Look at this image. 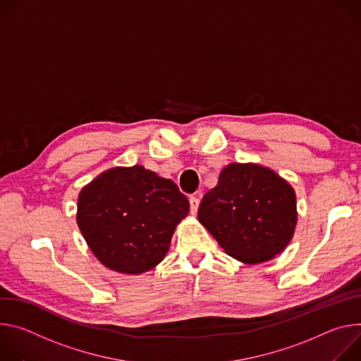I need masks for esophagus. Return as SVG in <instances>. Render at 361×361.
<instances>
[{"label": "esophagus", "instance_id": "esophagus-1", "mask_svg": "<svg viewBox=\"0 0 361 361\" xmlns=\"http://www.w3.org/2000/svg\"><path fill=\"white\" fill-rule=\"evenodd\" d=\"M189 207H190V214L196 215L197 208H199V199L196 196H190L189 197Z\"/></svg>", "mask_w": 361, "mask_h": 361}]
</instances>
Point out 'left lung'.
I'll return each mask as SVG.
<instances>
[{
    "label": "left lung",
    "mask_w": 361,
    "mask_h": 361,
    "mask_svg": "<svg viewBox=\"0 0 361 361\" xmlns=\"http://www.w3.org/2000/svg\"><path fill=\"white\" fill-rule=\"evenodd\" d=\"M197 218L225 252L259 264L281 252L297 224L294 189L259 165L231 164L208 190Z\"/></svg>",
    "instance_id": "obj_1"
}]
</instances>
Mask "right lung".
<instances>
[{
    "instance_id": "obj_1",
    "label": "right lung",
    "mask_w": 361,
    "mask_h": 361,
    "mask_svg": "<svg viewBox=\"0 0 361 361\" xmlns=\"http://www.w3.org/2000/svg\"><path fill=\"white\" fill-rule=\"evenodd\" d=\"M188 197L171 179L142 166L102 173L78 196L77 224L107 268L140 274L164 259Z\"/></svg>"
}]
</instances>
